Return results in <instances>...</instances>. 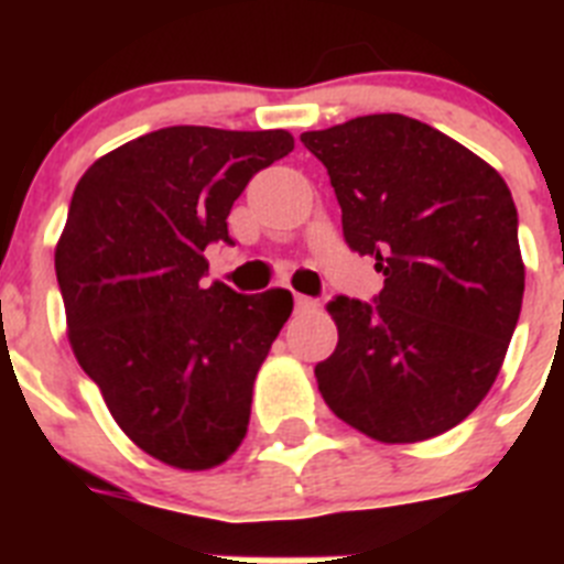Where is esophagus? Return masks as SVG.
I'll use <instances>...</instances> for the list:
<instances>
[{
  "mask_svg": "<svg viewBox=\"0 0 564 564\" xmlns=\"http://www.w3.org/2000/svg\"><path fill=\"white\" fill-rule=\"evenodd\" d=\"M293 305H296L299 313H311V311H316L318 302H316V299L302 296V293H296V296H293Z\"/></svg>",
  "mask_w": 564,
  "mask_h": 564,
  "instance_id": "34e87169",
  "label": "esophagus"
}]
</instances>
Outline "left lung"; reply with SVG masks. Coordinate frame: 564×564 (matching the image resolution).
<instances>
[{"instance_id": "8db88e82", "label": "left lung", "mask_w": 564, "mask_h": 564, "mask_svg": "<svg viewBox=\"0 0 564 564\" xmlns=\"http://www.w3.org/2000/svg\"><path fill=\"white\" fill-rule=\"evenodd\" d=\"M302 143L325 163L344 242L376 259L372 302L336 296L318 392L381 443L443 435L491 390L525 291L506 181L449 134L398 112L361 115Z\"/></svg>"}]
</instances>
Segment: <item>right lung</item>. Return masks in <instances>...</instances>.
Listing matches in <instances>:
<instances>
[{"instance_id":"add662e5","label":"right lung","mask_w":564,"mask_h":564,"mask_svg":"<svg viewBox=\"0 0 564 564\" xmlns=\"http://www.w3.org/2000/svg\"><path fill=\"white\" fill-rule=\"evenodd\" d=\"M293 152L285 129L166 127L84 172L56 246L69 344L115 423L174 468L220 466L251 417L253 378L293 311L206 285L212 242L259 169Z\"/></svg>"}]
</instances>
